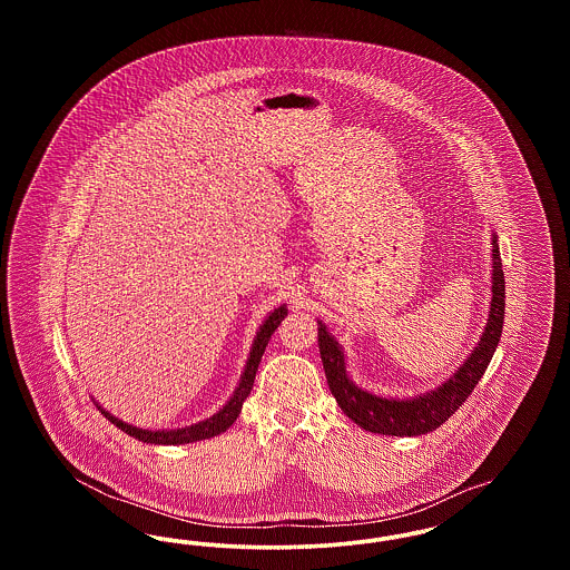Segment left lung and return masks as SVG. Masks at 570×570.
<instances>
[{"mask_svg":"<svg viewBox=\"0 0 570 570\" xmlns=\"http://www.w3.org/2000/svg\"><path fill=\"white\" fill-rule=\"evenodd\" d=\"M504 272L500 261L498 235L491 230V301L488 325L472 353L463 358L460 367L442 380L438 386L412 395L391 397L379 395L358 386L346 370V354L325 323L318 321V348L325 367L331 395L342 412L365 432L382 435H421L438 430L451 414L468 400L479 380L483 379L489 361L498 348L504 325Z\"/></svg>","mask_w":570,"mask_h":570,"instance_id":"obj_1","label":"left lung"}]
</instances>
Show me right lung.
<instances>
[{"mask_svg":"<svg viewBox=\"0 0 570 570\" xmlns=\"http://www.w3.org/2000/svg\"><path fill=\"white\" fill-rule=\"evenodd\" d=\"M284 316H288V307L286 305H277L273 312L267 314V318L263 321V325L258 326V331L254 335L252 348H249L247 361H245L244 374H242V379L237 382L233 395L209 419H203L198 423H191V425H186V428H177V430H145V428H136L132 423L121 421L119 416L110 414L107 407L100 406L96 400L94 402H96L98 410L109 419L115 428H119L121 432L132 435V438L140 440V442H147V444L177 446V444H190V442H198V440H207V438L224 434L237 421V416H239V412L244 407V402L247 400L249 391H252V384H254L256 372H258V363H261L263 353H265V348L269 344V337H272V333L277 328V325L284 321Z\"/></svg>","mask_w":570,"mask_h":570,"instance_id":"right-lung-1","label":"right lung"}]
</instances>
